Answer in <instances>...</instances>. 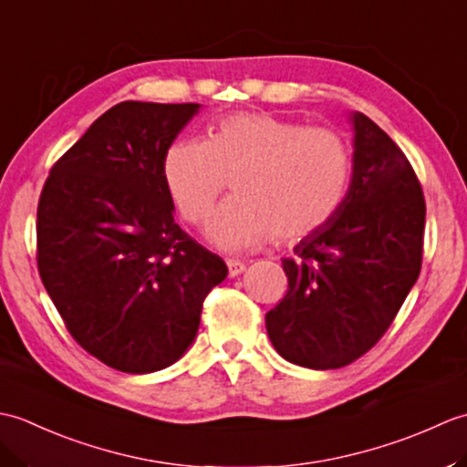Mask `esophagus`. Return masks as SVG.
<instances>
[{
  "mask_svg": "<svg viewBox=\"0 0 467 467\" xmlns=\"http://www.w3.org/2000/svg\"><path fill=\"white\" fill-rule=\"evenodd\" d=\"M226 266H228V276H239L241 273H244V263L241 261H234V259H228L226 261Z\"/></svg>",
  "mask_w": 467,
  "mask_h": 467,
  "instance_id": "esophagus-1",
  "label": "esophagus"
}]
</instances>
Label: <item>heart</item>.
<instances>
[{"instance_id": "1", "label": "heart", "mask_w": 467, "mask_h": 467, "mask_svg": "<svg viewBox=\"0 0 467 467\" xmlns=\"http://www.w3.org/2000/svg\"><path fill=\"white\" fill-rule=\"evenodd\" d=\"M351 148L327 126H303L269 112H234L208 128L206 140H178L162 158L168 196L198 224L224 191L206 233L218 249H259L281 236L299 243L329 224L349 192Z\"/></svg>"}]
</instances>
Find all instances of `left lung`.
<instances>
[{"instance_id":"8db88e82","label":"left lung","mask_w":467,"mask_h":467,"mask_svg":"<svg viewBox=\"0 0 467 467\" xmlns=\"http://www.w3.org/2000/svg\"><path fill=\"white\" fill-rule=\"evenodd\" d=\"M353 176L341 211L283 259L289 289L266 313L281 357L309 369L359 359L389 329L421 271L425 201L408 156L355 112Z\"/></svg>"}]
</instances>
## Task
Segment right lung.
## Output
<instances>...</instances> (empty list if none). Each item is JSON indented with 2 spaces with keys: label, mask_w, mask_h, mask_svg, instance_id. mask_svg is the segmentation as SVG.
<instances>
[{
  "label": "right lung",
  "mask_w": 467,
  "mask_h": 467,
  "mask_svg": "<svg viewBox=\"0 0 467 467\" xmlns=\"http://www.w3.org/2000/svg\"><path fill=\"white\" fill-rule=\"evenodd\" d=\"M201 104L120 102L49 171L37 204V271L78 345L112 369L181 359L221 256L174 223L162 158Z\"/></svg>",
  "instance_id": "obj_1"
}]
</instances>
